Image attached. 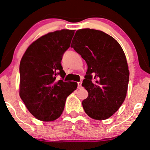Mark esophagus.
Listing matches in <instances>:
<instances>
[{"instance_id": "1", "label": "esophagus", "mask_w": 150, "mask_h": 150, "mask_svg": "<svg viewBox=\"0 0 150 150\" xmlns=\"http://www.w3.org/2000/svg\"><path fill=\"white\" fill-rule=\"evenodd\" d=\"M77 88H78V89H82V82H77Z\"/></svg>"}]
</instances>
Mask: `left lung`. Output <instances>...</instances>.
Here are the masks:
<instances>
[{
    "mask_svg": "<svg viewBox=\"0 0 150 150\" xmlns=\"http://www.w3.org/2000/svg\"><path fill=\"white\" fill-rule=\"evenodd\" d=\"M71 47L87 64L82 85L89 93L82 101L84 112L91 118L110 117L124 101L129 80L127 58L119 42L101 30H77Z\"/></svg>",
    "mask_w": 150,
    "mask_h": 150,
    "instance_id": "8db88e82",
    "label": "left lung"
}]
</instances>
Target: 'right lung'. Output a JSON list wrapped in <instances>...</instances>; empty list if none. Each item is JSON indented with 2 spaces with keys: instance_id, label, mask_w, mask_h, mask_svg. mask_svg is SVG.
Masks as SVG:
<instances>
[{
  "instance_id": "obj_1",
  "label": "right lung",
  "mask_w": 150,
  "mask_h": 150,
  "mask_svg": "<svg viewBox=\"0 0 150 150\" xmlns=\"http://www.w3.org/2000/svg\"><path fill=\"white\" fill-rule=\"evenodd\" d=\"M75 30L63 29L39 38L28 47L19 65V96L28 111L38 120L59 118L66 98L77 89L75 82H64L61 64L70 47ZM60 75L62 79L57 81Z\"/></svg>"
}]
</instances>
